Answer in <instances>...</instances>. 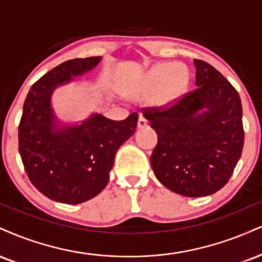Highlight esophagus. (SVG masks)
Here are the masks:
<instances>
[{"instance_id":"34e87169","label":"esophagus","mask_w":262,"mask_h":262,"mask_svg":"<svg viewBox=\"0 0 262 262\" xmlns=\"http://www.w3.org/2000/svg\"><path fill=\"white\" fill-rule=\"evenodd\" d=\"M146 125H147V121L143 117V116H140L139 119H138V128H145Z\"/></svg>"}]
</instances>
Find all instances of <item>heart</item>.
<instances>
[{
  "label": "heart",
  "instance_id": "obj_1",
  "mask_svg": "<svg viewBox=\"0 0 262 262\" xmlns=\"http://www.w3.org/2000/svg\"><path fill=\"white\" fill-rule=\"evenodd\" d=\"M189 72L183 66L172 62H162L152 67L135 86L138 96L155 94L159 105H171L181 99L188 89Z\"/></svg>",
  "mask_w": 262,
  "mask_h": 262
}]
</instances>
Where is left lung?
<instances>
[{
	"instance_id": "8db88e82",
	"label": "left lung",
	"mask_w": 262,
	"mask_h": 262,
	"mask_svg": "<svg viewBox=\"0 0 262 262\" xmlns=\"http://www.w3.org/2000/svg\"><path fill=\"white\" fill-rule=\"evenodd\" d=\"M194 64L196 89L143 113L159 138L150 159L156 178L189 198L225 187L244 145L238 91L209 63L194 59Z\"/></svg>"
}]
</instances>
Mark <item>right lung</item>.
<instances>
[{"mask_svg":"<svg viewBox=\"0 0 262 262\" xmlns=\"http://www.w3.org/2000/svg\"><path fill=\"white\" fill-rule=\"evenodd\" d=\"M101 57L74 58L58 64L33 84L18 127L19 154L34 187L49 199L80 204L108 183L119 146L134 134L135 112L123 121L93 115L78 125L58 127L51 94L73 77L95 68Z\"/></svg>","mask_w":262,"mask_h":262,"instance_id":"obj_1","label":"right lung"}]
</instances>
